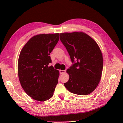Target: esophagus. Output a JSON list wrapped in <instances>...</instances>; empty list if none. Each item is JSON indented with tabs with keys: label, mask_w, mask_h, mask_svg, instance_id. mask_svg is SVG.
Here are the masks:
<instances>
[{
	"label": "esophagus",
	"mask_w": 123,
	"mask_h": 123,
	"mask_svg": "<svg viewBox=\"0 0 123 123\" xmlns=\"http://www.w3.org/2000/svg\"><path fill=\"white\" fill-rule=\"evenodd\" d=\"M60 74H65V72H66V70H60Z\"/></svg>",
	"instance_id": "1"
}]
</instances>
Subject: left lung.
Segmentation results:
<instances>
[{
    "instance_id": "8db88e82",
    "label": "left lung",
    "mask_w": 123,
    "mask_h": 123,
    "mask_svg": "<svg viewBox=\"0 0 123 123\" xmlns=\"http://www.w3.org/2000/svg\"><path fill=\"white\" fill-rule=\"evenodd\" d=\"M60 40L68 52L73 65L67 70L70 92L87 95L95 89L101 79L103 57L96 42L82 32L60 34Z\"/></svg>"
}]
</instances>
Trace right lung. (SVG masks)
I'll return each mask as SVG.
<instances>
[{
    "label": "right lung",
    "instance_id": "1",
    "mask_svg": "<svg viewBox=\"0 0 123 123\" xmlns=\"http://www.w3.org/2000/svg\"><path fill=\"white\" fill-rule=\"evenodd\" d=\"M59 33L34 36L22 49L18 61V74L25 92L34 100L50 99L58 83L59 71L49 67V56L59 40Z\"/></svg>",
    "mask_w": 123,
    "mask_h": 123
}]
</instances>
